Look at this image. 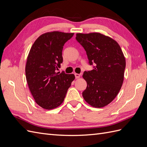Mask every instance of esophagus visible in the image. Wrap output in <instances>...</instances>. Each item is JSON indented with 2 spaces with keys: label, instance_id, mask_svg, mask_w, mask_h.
Segmentation results:
<instances>
[{
  "label": "esophagus",
  "instance_id": "obj_1",
  "mask_svg": "<svg viewBox=\"0 0 147 147\" xmlns=\"http://www.w3.org/2000/svg\"><path fill=\"white\" fill-rule=\"evenodd\" d=\"M75 78H79L80 77V75L78 74H75Z\"/></svg>",
  "mask_w": 147,
  "mask_h": 147
}]
</instances>
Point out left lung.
<instances>
[{"instance_id":"8db88e82","label":"left lung","mask_w":147,"mask_h":147,"mask_svg":"<svg viewBox=\"0 0 147 147\" xmlns=\"http://www.w3.org/2000/svg\"><path fill=\"white\" fill-rule=\"evenodd\" d=\"M76 39L85 50L89 63L95 65L83 75L87 83L83 98L93 107H104L112 102L122 86L125 57L117 42L104 34L77 33Z\"/></svg>"}]
</instances>
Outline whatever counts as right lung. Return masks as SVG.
<instances>
[{"label": "right lung", "instance_id": "obj_1", "mask_svg": "<svg viewBox=\"0 0 147 147\" xmlns=\"http://www.w3.org/2000/svg\"><path fill=\"white\" fill-rule=\"evenodd\" d=\"M74 34L59 31L44 33L29 51L25 68L26 80L35 102L44 109H54L63 103L75 79L74 74L56 72L63 61L64 43Z\"/></svg>", "mask_w": 147, "mask_h": 147}]
</instances>
